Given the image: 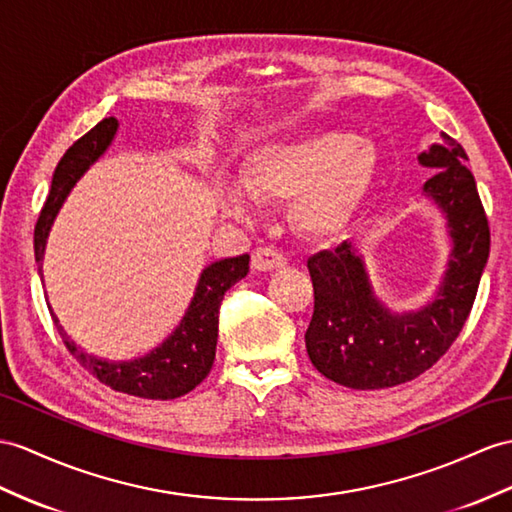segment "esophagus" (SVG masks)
<instances>
[{"label": "esophagus", "mask_w": 512, "mask_h": 512, "mask_svg": "<svg viewBox=\"0 0 512 512\" xmlns=\"http://www.w3.org/2000/svg\"><path fill=\"white\" fill-rule=\"evenodd\" d=\"M252 265L258 271H271L286 265V256L276 247H256L252 254Z\"/></svg>", "instance_id": "esophagus-1"}]
</instances>
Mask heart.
Returning <instances> with one entry per match:
<instances>
[{"instance_id": "1", "label": "heart", "mask_w": 512, "mask_h": 512, "mask_svg": "<svg viewBox=\"0 0 512 512\" xmlns=\"http://www.w3.org/2000/svg\"><path fill=\"white\" fill-rule=\"evenodd\" d=\"M376 152L369 141L345 130H317L260 147L243 173L245 191L260 202H291L297 230L321 236L343 228L363 202ZM223 204L241 213L243 193L223 189Z\"/></svg>"}]
</instances>
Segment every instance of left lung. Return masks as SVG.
Masks as SVG:
<instances>
[{
    "mask_svg": "<svg viewBox=\"0 0 512 512\" xmlns=\"http://www.w3.org/2000/svg\"><path fill=\"white\" fill-rule=\"evenodd\" d=\"M419 162L436 169L423 184L443 208L454 249L439 293L417 313L393 315L371 293L350 243L308 258L315 310L306 330L310 363L328 380L358 391L415 380L439 363L471 313L491 249V230L463 145L443 134Z\"/></svg>",
    "mask_w": 512,
    "mask_h": 512,
    "instance_id": "8db88e82",
    "label": "left lung"
}]
</instances>
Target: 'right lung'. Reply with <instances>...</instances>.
<instances>
[{"mask_svg": "<svg viewBox=\"0 0 512 512\" xmlns=\"http://www.w3.org/2000/svg\"><path fill=\"white\" fill-rule=\"evenodd\" d=\"M115 132L117 119H102L93 130H89L82 139L73 143L65 156L60 158L52 178V189H49L39 221L34 226V256L36 263H39V276H43V252L47 234L62 202H65V197L73 189V184L89 169L91 162H95L106 152ZM247 271L249 254L219 260V263L206 267L202 278H199L193 302L182 317L180 326L152 354L132 360V363L117 365L82 352L69 339L67 332L62 330L54 313L52 319L71 356L78 358V363L84 369H89V373H93L102 384L110 386L112 391L145 397V400H173V397L193 391L210 373L217 350L219 306L226 291L241 278H245Z\"/></svg>", "mask_w": 512, "mask_h": 512, "instance_id": "right-lung-1", "label": "right lung"}]
</instances>
